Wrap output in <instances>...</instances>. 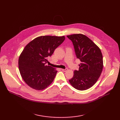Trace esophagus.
Instances as JSON below:
<instances>
[{
    "label": "esophagus",
    "instance_id": "esophagus-1",
    "mask_svg": "<svg viewBox=\"0 0 120 120\" xmlns=\"http://www.w3.org/2000/svg\"><path fill=\"white\" fill-rule=\"evenodd\" d=\"M67 70H68L67 68H65V69H61V70H62V71H67Z\"/></svg>",
    "mask_w": 120,
    "mask_h": 120
}]
</instances>
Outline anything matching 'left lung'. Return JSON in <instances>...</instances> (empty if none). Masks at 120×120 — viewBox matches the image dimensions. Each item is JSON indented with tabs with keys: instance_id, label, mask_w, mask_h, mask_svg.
I'll list each match as a JSON object with an SVG mask.
<instances>
[{
	"instance_id": "obj_1",
	"label": "left lung",
	"mask_w": 120,
	"mask_h": 120,
	"mask_svg": "<svg viewBox=\"0 0 120 120\" xmlns=\"http://www.w3.org/2000/svg\"><path fill=\"white\" fill-rule=\"evenodd\" d=\"M72 42L75 54L81 62L78 71L69 80L76 90H85L92 86L100 77L103 68V55L99 48L82 34L67 35Z\"/></svg>"
}]
</instances>
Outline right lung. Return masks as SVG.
<instances>
[{"instance_id":"obj_1","label":"right lung","mask_w":120,"mask_h":120,"mask_svg":"<svg viewBox=\"0 0 120 120\" xmlns=\"http://www.w3.org/2000/svg\"><path fill=\"white\" fill-rule=\"evenodd\" d=\"M65 39L64 36H41L24 48L19 58L18 67L22 78L29 86L40 90L52 84L57 71L46 64Z\"/></svg>"}]
</instances>
